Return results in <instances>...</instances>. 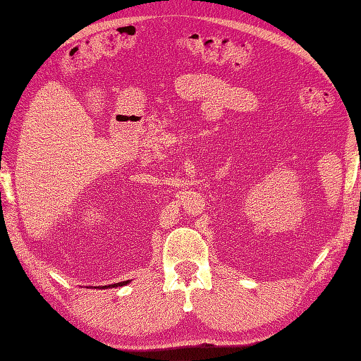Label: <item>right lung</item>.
Listing matches in <instances>:
<instances>
[{"instance_id": "add662e5", "label": "right lung", "mask_w": 361, "mask_h": 361, "mask_svg": "<svg viewBox=\"0 0 361 361\" xmlns=\"http://www.w3.org/2000/svg\"><path fill=\"white\" fill-rule=\"evenodd\" d=\"M128 281H122V283H118V284H111V288H116V286H124V284H127ZM97 288V286H96ZM105 288H110V286H104L102 289H105Z\"/></svg>"}]
</instances>
